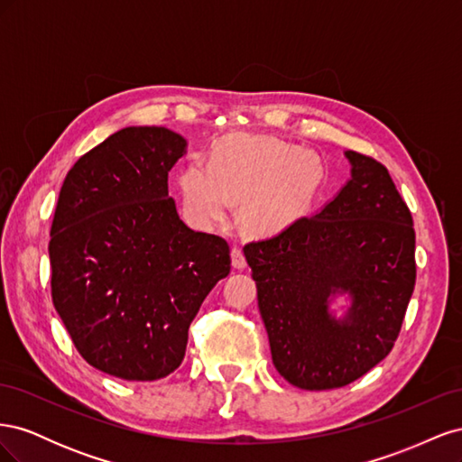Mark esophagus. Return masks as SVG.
Wrapping results in <instances>:
<instances>
[{"instance_id":"esophagus-1","label":"esophagus","mask_w":462,"mask_h":462,"mask_svg":"<svg viewBox=\"0 0 462 462\" xmlns=\"http://www.w3.org/2000/svg\"><path fill=\"white\" fill-rule=\"evenodd\" d=\"M231 262H233V268H236V270L246 268V258H245V253H243L241 246H235L231 250Z\"/></svg>"}]
</instances>
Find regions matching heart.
<instances>
[{"mask_svg": "<svg viewBox=\"0 0 462 462\" xmlns=\"http://www.w3.org/2000/svg\"><path fill=\"white\" fill-rule=\"evenodd\" d=\"M319 185V165L287 144L231 136L212 153V167L190 162L179 175L187 214L199 226L227 216L231 200H243V227L268 235L295 221Z\"/></svg>", "mask_w": 462, "mask_h": 462, "instance_id": "1", "label": "heart"}]
</instances>
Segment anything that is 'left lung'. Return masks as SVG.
Returning <instances> with one entry per match:
<instances>
[{
    "label": "left lung",
    "instance_id": "8db88e82",
    "mask_svg": "<svg viewBox=\"0 0 462 462\" xmlns=\"http://www.w3.org/2000/svg\"><path fill=\"white\" fill-rule=\"evenodd\" d=\"M351 179L318 214L245 245L272 360L292 385H348L393 348L416 282L409 206L387 167L348 150ZM346 291L352 309L328 312Z\"/></svg>",
    "mask_w": 462,
    "mask_h": 462
}]
</instances>
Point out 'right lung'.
<instances>
[{
    "instance_id": "obj_1",
    "label": "right lung",
    "mask_w": 462,
    "mask_h": 462,
    "mask_svg": "<svg viewBox=\"0 0 462 462\" xmlns=\"http://www.w3.org/2000/svg\"><path fill=\"white\" fill-rule=\"evenodd\" d=\"M187 141L127 127L69 170L50 239L51 300L80 356L129 382L170 375L200 304L231 270L229 245L192 231L167 194Z\"/></svg>"
}]
</instances>
